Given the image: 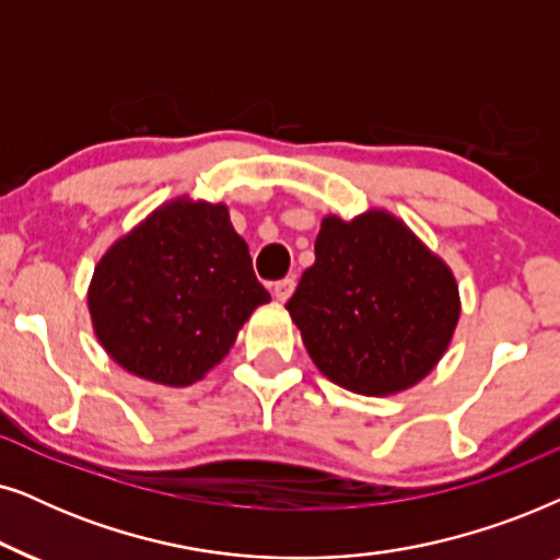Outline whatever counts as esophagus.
Segmentation results:
<instances>
[{
  "label": "esophagus",
  "instance_id": "1",
  "mask_svg": "<svg viewBox=\"0 0 560 560\" xmlns=\"http://www.w3.org/2000/svg\"><path fill=\"white\" fill-rule=\"evenodd\" d=\"M294 287H296L294 279H281V281H276V284H273L276 302H287L289 296L294 294Z\"/></svg>",
  "mask_w": 560,
  "mask_h": 560
}]
</instances>
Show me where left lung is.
Listing matches in <instances>:
<instances>
[{"label": "left lung", "instance_id": "8db88e82", "mask_svg": "<svg viewBox=\"0 0 560 560\" xmlns=\"http://www.w3.org/2000/svg\"><path fill=\"white\" fill-rule=\"evenodd\" d=\"M315 366L342 389L389 397L420 384L460 317L456 276L386 210L327 214L315 264L287 302Z\"/></svg>", "mask_w": 560, "mask_h": 560}]
</instances>
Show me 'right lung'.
I'll list each match as a JSON object with an SVG mask.
<instances>
[{
  "mask_svg": "<svg viewBox=\"0 0 560 560\" xmlns=\"http://www.w3.org/2000/svg\"><path fill=\"white\" fill-rule=\"evenodd\" d=\"M94 335L117 366L189 386L218 366L271 296L225 205L178 197L107 248L89 284Z\"/></svg>",
  "mask_w": 560,
  "mask_h": 560,
  "instance_id": "1",
  "label": "right lung"
}]
</instances>
